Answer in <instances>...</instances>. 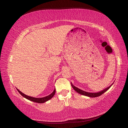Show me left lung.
Returning a JSON list of instances; mask_svg holds the SVG:
<instances>
[{
	"label": "left lung",
	"mask_w": 128,
	"mask_h": 128,
	"mask_svg": "<svg viewBox=\"0 0 128 128\" xmlns=\"http://www.w3.org/2000/svg\"><path fill=\"white\" fill-rule=\"evenodd\" d=\"M113 83L110 86H108V88H104V90H103L102 91H100L98 92H94V93L88 92L84 91L82 90H80V88H77V87H76V86H74V85L72 84V83H71V86L72 87V88L74 89V90L76 91L77 93H78V94H82V95H84V96H88V97H90V98H94V97H97V96H101L102 94H104V93L106 92L108 90V89H109L112 86L113 84Z\"/></svg>",
	"instance_id": "obj_1"
}]
</instances>
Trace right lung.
<instances>
[{"instance_id": "add662e5", "label": "right lung", "mask_w": 128, "mask_h": 128, "mask_svg": "<svg viewBox=\"0 0 128 128\" xmlns=\"http://www.w3.org/2000/svg\"><path fill=\"white\" fill-rule=\"evenodd\" d=\"M18 91L20 93V94L21 96H24V98L27 99L28 100H30V101L34 102H37V103H44L45 102H46L48 100H49L50 99H51L53 96H54L55 93H56V88H54V90L53 91V92L52 94H50V95L44 96V97H42V98H34V97H32V96H27L25 94H24V93H22V92H21L20 90H18V89L16 88Z\"/></svg>"}]
</instances>
